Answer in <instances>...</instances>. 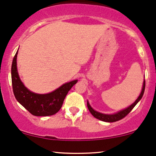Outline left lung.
Instances as JSON below:
<instances>
[{
    "label": "left lung",
    "mask_w": 156,
    "mask_h": 156,
    "mask_svg": "<svg viewBox=\"0 0 156 156\" xmlns=\"http://www.w3.org/2000/svg\"><path fill=\"white\" fill-rule=\"evenodd\" d=\"M145 80H144L143 82V88H142V91L140 94L139 97L137 98V100L134 102L133 104H131L129 107L126 108L125 109L122 110L116 114H102L100 113V112H98L94 110L91 106H90L89 103L88 101H87V106H88V109L89 110V112H90V114L94 116V117L96 118V119L101 120V121L104 122H117L119 121V120L123 119L124 117H126L128 114L130 112L134 107H135L136 104H137L138 102L140 101V100L141 99L142 97H143L144 91H145Z\"/></svg>",
    "instance_id": "left-lung-1"
}]
</instances>
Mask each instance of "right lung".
I'll use <instances>...</instances> for the list:
<instances>
[{"label":"right lung","mask_w":156,"mask_h":156,"mask_svg":"<svg viewBox=\"0 0 156 156\" xmlns=\"http://www.w3.org/2000/svg\"><path fill=\"white\" fill-rule=\"evenodd\" d=\"M17 54L18 51L13 58L11 66V80L15 98L32 115L44 117L56 114L62 107L68 91L78 82V80L66 83L49 94H38L31 92L25 87L19 76L16 66Z\"/></svg>","instance_id":"1"}]
</instances>
